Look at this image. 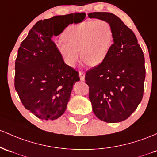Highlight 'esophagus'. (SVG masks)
<instances>
[{"mask_svg": "<svg viewBox=\"0 0 157 157\" xmlns=\"http://www.w3.org/2000/svg\"><path fill=\"white\" fill-rule=\"evenodd\" d=\"M79 76H80V78L81 81H83V80H85V74H84L83 72L82 71L79 72Z\"/></svg>", "mask_w": 157, "mask_h": 157, "instance_id": "34e87169", "label": "esophagus"}]
</instances>
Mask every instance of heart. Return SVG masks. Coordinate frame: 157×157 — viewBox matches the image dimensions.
<instances>
[{"mask_svg":"<svg viewBox=\"0 0 157 157\" xmlns=\"http://www.w3.org/2000/svg\"><path fill=\"white\" fill-rule=\"evenodd\" d=\"M63 37L65 40H59L56 47L67 65L75 66L81 53L84 62L96 66L106 59L113 44L114 33L107 21L88 20L68 26Z\"/></svg>","mask_w":157,"mask_h":157,"instance_id":"b5f03b06","label":"heart"}]
</instances>
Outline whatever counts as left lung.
I'll return each instance as SVG.
<instances>
[{
  "mask_svg": "<svg viewBox=\"0 0 157 157\" xmlns=\"http://www.w3.org/2000/svg\"><path fill=\"white\" fill-rule=\"evenodd\" d=\"M88 15L107 21L114 33L106 59L86 73L93 112L103 121H122L142 101L145 79L144 53L134 33L118 16L99 12Z\"/></svg>",
  "mask_w": 157,
  "mask_h": 157,
  "instance_id": "1",
  "label": "left lung"
}]
</instances>
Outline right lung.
<instances>
[{
  "label": "right lung",
  "mask_w": 157,
  "mask_h": 157,
  "mask_svg": "<svg viewBox=\"0 0 157 157\" xmlns=\"http://www.w3.org/2000/svg\"><path fill=\"white\" fill-rule=\"evenodd\" d=\"M86 15L71 13L40 20L21 43L15 65V89L22 104L41 119L55 120L64 113L79 73L66 65L52 40L70 24Z\"/></svg>",
  "instance_id": "right-lung-1"
}]
</instances>
